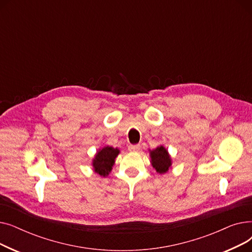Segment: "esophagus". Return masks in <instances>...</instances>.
I'll list each match as a JSON object with an SVG mask.
<instances>
[{
	"label": "esophagus",
	"mask_w": 252,
	"mask_h": 252,
	"mask_svg": "<svg viewBox=\"0 0 252 252\" xmlns=\"http://www.w3.org/2000/svg\"><path fill=\"white\" fill-rule=\"evenodd\" d=\"M141 149L140 145H129L128 146V150L130 152H138Z\"/></svg>",
	"instance_id": "esophagus-1"
}]
</instances>
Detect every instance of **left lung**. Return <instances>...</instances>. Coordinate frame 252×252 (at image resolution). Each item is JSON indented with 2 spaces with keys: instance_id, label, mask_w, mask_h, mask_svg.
Wrapping results in <instances>:
<instances>
[{
  "instance_id": "obj_1",
  "label": "left lung",
  "mask_w": 252,
  "mask_h": 252,
  "mask_svg": "<svg viewBox=\"0 0 252 252\" xmlns=\"http://www.w3.org/2000/svg\"><path fill=\"white\" fill-rule=\"evenodd\" d=\"M150 162L158 174L164 175L169 168H171V164H173L171 157L166 148L163 147L162 145L153 150H150Z\"/></svg>"
}]
</instances>
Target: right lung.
I'll list each match as a JSON object with an SVG mask.
<instances>
[{"instance_id": "right-lung-1", "label": "right lung", "mask_w": 252, "mask_h": 252, "mask_svg": "<svg viewBox=\"0 0 252 252\" xmlns=\"http://www.w3.org/2000/svg\"><path fill=\"white\" fill-rule=\"evenodd\" d=\"M119 152L121 151H119L118 148H113L111 146H105L99 149L92 161V165L95 173L101 177H107L112 170L115 158Z\"/></svg>"}]
</instances>
